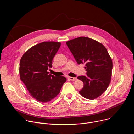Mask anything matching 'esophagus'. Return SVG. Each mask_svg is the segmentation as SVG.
<instances>
[{
    "mask_svg": "<svg viewBox=\"0 0 134 134\" xmlns=\"http://www.w3.org/2000/svg\"><path fill=\"white\" fill-rule=\"evenodd\" d=\"M68 79L69 80H70V81H76V80H77V79L76 78V77H70V76H68Z\"/></svg>",
    "mask_w": 134,
    "mask_h": 134,
    "instance_id": "34e87169",
    "label": "esophagus"
}]
</instances>
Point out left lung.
I'll use <instances>...</instances> for the list:
<instances>
[{
	"mask_svg": "<svg viewBox=\"0 0 134 134\" xmlns=\"http://www.w3.org/2000/svg\"><path fill=\"white\" fill-rule=\"evenodd\" d=\"M79 65L85 64L87 76L78 79L84 83L79 92L84 98L94 100L99 97L110 83L112 61L105 47L91 38L81 36L66 42Z\"/></svg>",
	"mask_w": 134,
	"mask_h": 134,
	"instance_id": "obj_1",
	"label": "left lung"
}]
</instances>
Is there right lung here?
<instances>
[{
  "mask_svg": "<svg viewBox=\"0 0 134 134\" xmlns=\"http://www.w3.org/2000/svg\"><path fill=\"white\" fill-rule=\"evenodd\" d=\"M60 42L46 41L30 48L22 55L20 63L21 81L32 96L45 103L51 101L60 93L66 79L55 77L47 71L52 67V60Z\"/></svg>",
  "mask_w": 134,
  "mask_h": 134,
  "instance_id": "right-lung-1",
  "label": "right lung"
}]
</instances>
